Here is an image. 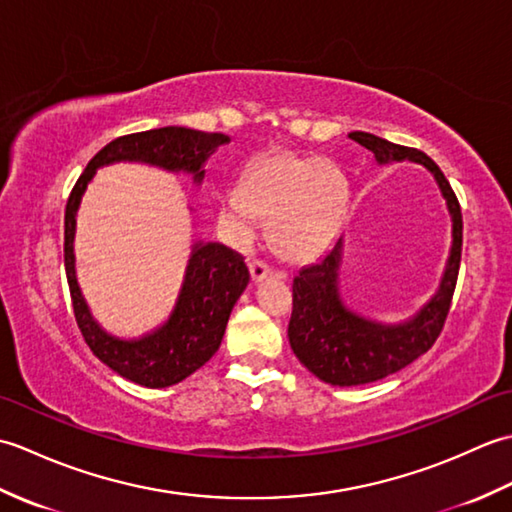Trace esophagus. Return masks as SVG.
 Returning a JSON list of instances; mask_svg holds the SVG:
<instances>
[{"label":"esophagus","mask_w":512,"mask_h":512,"mask_svg":"<svg viewBox=\"0 0 512 512\" xmlns=\"http://www.w3.org/2000/svg\"><path fill=\"white\" fill-rule=\"evenodd\" d=\"M270 275H273V270H270V266H266L264 262H257V259H255V262L250 264V277H253L255 284L268 279Z\"/></svg>","instance_id":"1"}]
</instances>
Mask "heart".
Segmentation results:
<instances>
[{"label":"heart","mask_w":512,"mask_h":512,"mask_svg":"<svg viewBox=\"0 0 512 512\" xmlns=\"http://www.w3.org/2000/svg\"><path fill=\"white\" fill-rule=\"evenodd\" d=\"M347 200L343 173L321 156L273 151L246 167L239 189L220 202V226L233 244L248 246L268 224L275 253L292 264L319 257L339 228Z\"/></svg>","instance_id":"1"}]
</instances>
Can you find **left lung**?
Instances as JSON below:
<instances>
[{
  "instance_id": "left-lung-1",
  "label": "left lung",
  "mask_w": 512,
  "mask_h": 512,
  "mask_svg": "<svg viewBox=\"0 0 512 512\" xmlns=\"http://www.w3.org/2000/svg\"><path fill=\"white\" fill-rule=\"evenodd\" d=\"M350 138L372 151L378 165L409 160L431 173L451 215V248L438 290L416 314L398 323L367 319L343 301L339 286L343 239H336L317 264L299 270L292 281L290 347L308 372L334 387L367 385L396 374L436 343L449 314L462 257V211L436 162L418 149L367 132H352Z\"/></svg>"
}]
</instances>
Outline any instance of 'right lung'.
<instances>
[{"mask_svg": "<svg viewBox=\"0 0 512 512\" xmlns=\"http://www.w3.org/2000/svg\"><path fill=\"white\" fill-rule=\"evenodd\" d=\"M231 143L224 134H206L189 127H160L112 140L96 154L76 180L65 206L63 262L68 275L74 317L85 343L101 363L149 389L180 383L209 361L222 343L228 317L246 290L250 275L244 257L220 242H193L182 286L169 317L158 328L134 339L107 332L94 319L76 279V215L88 184L101 167L140 162L169 173H187L195 187L204 180V165L217 147Z\"/></svg>", "mask_w": 512, "mask_h": 512, "instance_id": "right-lung-1", "label": "right lung"}]
</instances>
